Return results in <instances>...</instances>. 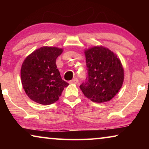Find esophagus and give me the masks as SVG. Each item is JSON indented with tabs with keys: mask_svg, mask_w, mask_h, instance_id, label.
Wrapping results in <instances>:
<instances>
[{
	"mask_svg": "<svg viewBox=\"0 0 149 149\" xmlns=\"http://www.w3.org/2000/svg\"><path fill=\"white\" fill-rule=\"evenodd\" d=\"M78 83H79V80H78V79H77V78L73 79L72 80L70 81V83H71V84H77Z\"/></svg>",
	"mask_w": 149,
	"mask_h": 149,
	"instance_id": "obj_1",
	"label": "esophagus"
}]
</instances>
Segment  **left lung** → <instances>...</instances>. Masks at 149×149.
<instances>
[{
    "label": "left lung",
    "mask_w": 149,
    "mask_h": 149,
    "mask_svg": "<svg viewBox=\"0 0 149 149\" xmlns=\"http://www.w3.org/2000/svg\"><path fill=\"white\" fill-rule=\"evenodd\" d=\"M87 77L80 88L85 97L97 103L111 100L123 85L124 71L116 54L95 46L85 51Z\"/></svg>",
    "instance_id": "8db88e82"
}]
</instances>
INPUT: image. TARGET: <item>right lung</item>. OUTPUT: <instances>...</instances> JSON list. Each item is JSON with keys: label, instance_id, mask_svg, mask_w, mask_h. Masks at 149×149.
Wrapping results in <instances>:
<instances>
[{"label": "right lung", "instance_id": "1", "mask_svg": "<svg viewBox=\"0 0 149 149\" xmlns=\"http://www.w3.org/2000/svg\"><path fill=\"white\" fill-rule=\"evenodd\" d=\"M63 52L54 47H42L30 54L22 64L23 88L32 100L49 105L58 100L68 83L62 80L56 61Z\"/></svg>", "mask_w": 149, "mask_h": 149}]
</instances>
